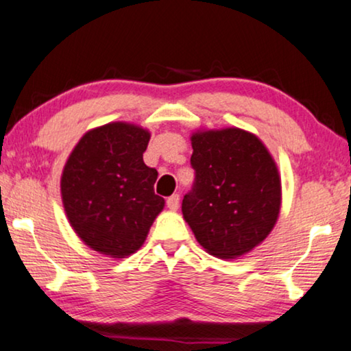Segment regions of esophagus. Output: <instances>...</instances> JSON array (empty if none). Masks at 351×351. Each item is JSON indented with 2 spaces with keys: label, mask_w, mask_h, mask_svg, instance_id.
Instances as JSON below:
<instances>
[{
  "label": "esophagus",
  "mask_w": 351,
  "mask_h": 351,
  "mask_svg": "<svg viewBox=\"0 0 351 351\" xmlns=\"http://www.w3.org/2000/svg\"><path fill=\"white\" fill-rule=\"evenodd\" d=\"M167 206H169V209H171V211H176V209L180 208V195H178V193H173V195L167 198Z\"/></svg>",
  "instance_id": "obj_1"
}]
</instances>
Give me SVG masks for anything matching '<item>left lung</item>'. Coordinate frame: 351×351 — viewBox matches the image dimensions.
Returning a JSON list of instances; mask_svg holds the SVG:
<instances>
[{
    "label": "left lung",
    "instance_id": "left-lung-1",
    "mask_svg": "<svg viewBox=\"0 0 351 351\" xmlns=\"http://www.w3.org/2000/svg\"><path fill=\"white\" fill-rule=\"evenodd\" d=\"M195 170L182 216L197 241L217 258L247 254L271 233L280 211V176L257 135L238 128L191 137Z\"/></svg>",
    "mask_w": 351,
    "mask_h": 351
}]
</instances>
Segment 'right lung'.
Here are the masks:
<instances>
[{"label":"right lung","mask_w":351,"mask_h":351,"mask_svg":"<svg viewBox=\"0 0 351 351\" xmlns=\"http://www.w3.org/2000/svg\"><path fill=\"white\" fill-rule=\"evenodd\" d=\"M149 132L110 123L86 132L67 159L61 197L71 227L99 254L124 258L142 247L164 198L158 171L143 162Z\"/></svg>","instance_id":"add662e5"}]
</instances>
